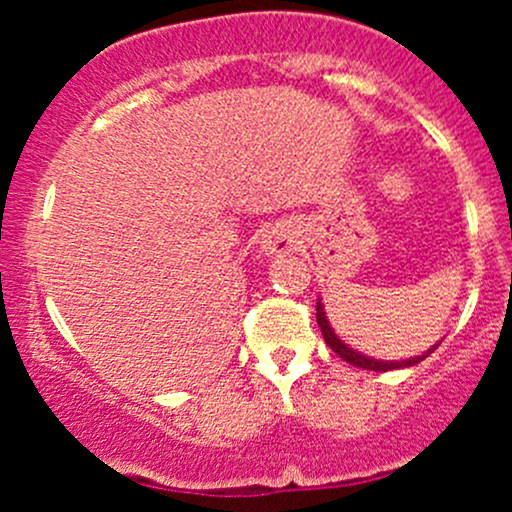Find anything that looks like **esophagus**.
<instances>
[{
    "label": "esophagus",
    "instance_id": "1",
    "mask_svg": "<svg viewBox=\"0 0 512 512\" xmlns=\"http://www.w3.org/2000/svg\"><path fill=\"white\" fill-rule=\"evenodd\" d=\"M296 248V238L289 228L276 226L267 236L262 238V252L264 255H286V252H293Z\"/></svg>",
    "mask_w": 512,
    "mask_h": 512
}]
</instances>
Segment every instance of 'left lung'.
<instances>
[{
    "mask_svg": "<svg viewBox=\"0 0 512 512\" xmlns=\"http://www.w3.org/2000/svg\"><path fill=\"white\" fill-rule=\"evenodd\" d=\"M315 310H317V313H315V315H317V325H320V330H322V337H325L327 346H330V349H332L334 354H337L339 358H344L346 363H351V366L366 368V370H378V373H385V370H395V368H409V366H414V363H421V361H424V358H426L428 354H433V349H438V344H436V346H433V349H428L424 356L409 358V361H375V358L361 356V354H358V351L349 349V346H346V344L342 342V339H339L337 334H334V330H332V327H330V322H327V317H325V310H322L320 301H317Z\"/></svg>",
    "mask_w": 512,
    "mask_h": 512,
    "instance_id": "left-lung-1",
    "label": "left lung"
}]
</instances>
